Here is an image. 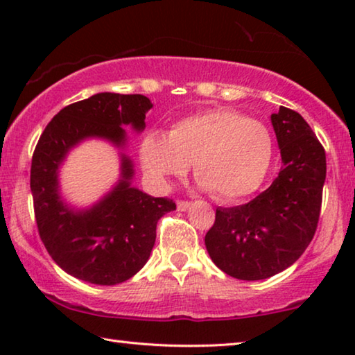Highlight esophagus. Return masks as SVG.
I'll list each match as a JSON object with an SVG mask.
<instances>
[{
  "label": "esophagus",
  "instance_id": "34e87169",
  "mask_svg": "<svg viewBox=\"0 0 355 355\" xmlns=\"http://www.w3.org/2000/svg\"><path fill=\"white\" fill-rule=\"evenodd\" d=\"M191 203L189 202H184V200H178L177 202V209L178 211H186V209L189 208Z\"/></svg>",
  "mask_w": 355,
  "mask_h": 355
}]
</instances>
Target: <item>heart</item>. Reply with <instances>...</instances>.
I'll use <instances>...</instances> for the list:
<instances>
[{
    "mask_svg": "<svg viewBox=\"0 0 355 355\" xmlns=\"http://www.w3.org/2000/svg\"><path fill=\"white\" fill-rule=\"evenodd\" d=\"M268 127L230 110H209L184 117L167 137L146 136L141 146L147 175L167 184L192 164L194 177L218 200L233 202L255 192L272 161Z\"/></svg>",
    "mask_w": 355,
    "mask_h": 355,
    "instance_id": "obj_1",
    "label": "heart"
}]
</instances>
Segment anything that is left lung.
<instances>
[{"label":"left lung","instance_id":"1","mask_svg":"<svg viewBox=\"0 0 355 355\" xmlns=\"http://www.w3.org/2000/svg\"><path fill=\"white\" fill-rule=\"evenodd\" d=\"M284 167L254 200L216 209L205 236L213 263L239 280H263L285 271L304 254L320 219L326 152L299 112L271 116Z\"/></svg>","mask_w":355,"mask_h":355}]
</instances>
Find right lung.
Instances as JSON below:
<instances>
[{
    "instance_id": "add662e5",
    "label": "right lung",
    "mask_w": 355,
    "mask_h": 355,
    "mask_svg": "<svg viewBox=\"0 0 355 355\" xmlns=\"http://www.w3.org/2000/svg\"><path fill=\"white\" fill-rule=\"evenodd\" d=\"M152 101L144 95L95 94L59 111L42 133L31 163V192L42 243L53 260L73 277L94 285H117L147 263L156 224L175 203L135 188V164L120 152V178L91 207L69 205L61 196L59 169L87 139L127 147V131L146 128Z\"/></svg>"
}]
</instances>
